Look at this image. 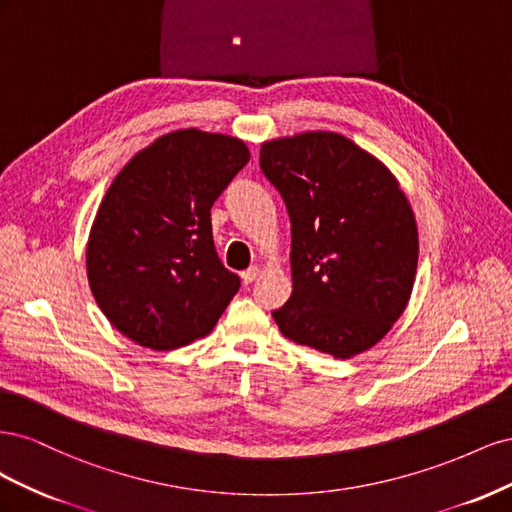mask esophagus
<instances>
[{"instance_id": "1", "label": "esophagus", "mask_w": 512, "mask_h": 512, "mask_svg": "<svg viewBox=\"0 0 512 512\" xmlns=\"http://www.w3.org/2000/svg\"><path fill=\"white\" fill-rule=\"evenodd\" d=\"M258 277V267H250V269H245V271H241V280H243V284H252L254 280Z\"/></svg>"}]
</instances>
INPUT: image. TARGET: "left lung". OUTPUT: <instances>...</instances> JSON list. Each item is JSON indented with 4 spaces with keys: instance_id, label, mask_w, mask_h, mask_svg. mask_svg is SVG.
Wrapping results in <instances>:
<instances>
[{
    "instance_id": "8db88e82",
    "label": "left lung",
    "mask_w": 512,
    "mask_h": 512,
    "mask_svg": "<svg viewBox=\"0 0 512 512\" xmlns=\"http://www.w3.org/2000/svg\"><path fill=\"white\" fill-rule=\"evenodd\" d=\"M260 170L292 232V294L273 318L284 337L335 359L376 346L408 305L418 232L397 179L335 132L262 143Z\"/></svg>"
}]
</instances>
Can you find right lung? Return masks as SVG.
<instances>
[{
    "mask_svg": "<svg viewBox=\"0 0 512 512\" xmlns=\"http://www.w3.org/2000/svg\"><path fill=\"white\" fill-rule=\"evenodd\" d=\"M250 151L200 130L160 136L121 168L87 241L96 303L138 346L175 350L205 337L241 280L218 258L211 207Z\"/></svg>",
    "mask_w": 512,
    "mask_h": 512,
    "instance_id": "add662e5",
    "label": "right lung"
}]
</instances>
